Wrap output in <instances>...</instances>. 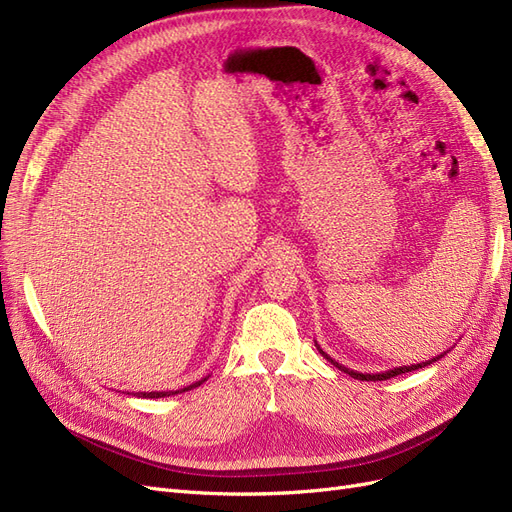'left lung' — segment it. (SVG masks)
<instances>
[{"mask_svg": "<svg viewBox=\"0 0 512 512\" xmlns=\"http://www.w3.org/2000/svg\"><path fill=\"white\" fill-rule=\"evenodd\" d=\"M316 348H318V352L324 356V359H327L331 365H335L337 369H342V371H346L348 376H352V378H356V380H371V382H378V380H389V378H395V376H401V374H408V371H414V369H421V367H427V365H431V363H436L438 359H442V356L448 352H442V354H438L436 359H431V361H425V363H416V365H404V367H395V369H389V371H382V374H359V371H354V369H348V367H344V365H339L335 359H331V356L324 352L320 346H318V342H316Z\"/></svg>", "mask_w": 512, "mask_h": 512, "instance_id": "8db88e82", "label": "left lung"}]
</instances>
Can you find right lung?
<instances>
[{
    "label": "right lung",
    "instance_id": "right-lung-1",
    "mask_svg": "<svg viewBox=\"0 0 512 512\" xmlns=\"http://www.w3.org/2000/svg\"><path fill=\"white\" fill-rule=\"evenodd\" d=\"M209 378V376H207ZM207 378H203V380H198V382H192V384H188V386H183V389H179V391H151V393H134L136 397H145V399H158V397H168V395H177V393H183V391H192V389H196V386H200L203 384Z\"/></svg>",
    "mask_w": 512,
    "mask_h": 512
}]
</instances>
